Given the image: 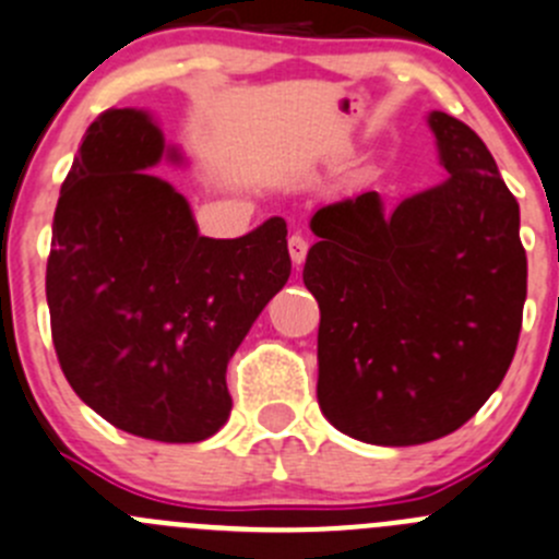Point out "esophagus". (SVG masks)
<instances>
[{
	"mask_svg": "<svg viewBox=\"0 0 559 559\" xmlns=\"http://www.w3.org/2000/svg\"><path fill=\"white\" fill-rule=\"evenodd\" d=\"M307 249H310V243H307V238L301 236V233H294V236L288 238V252H290V260H294L296 265L305 263Z\"/></svg>",
	"mask_w": 559,
	"mask_h": 559,
	"instance_id": "1",
	"label": "esophagus"
}]
</instances>
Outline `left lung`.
I'll use <instances>...</instances> for the list:
<instances>
[{"label":"left lung","mask_w":559,"mask_h":559,"mask_svg":"<svg viewBox=\"0 0 559 559\" xmlns=\"http://www.w3.org/2000/svg\"><path fill=\"white\" fill-rule=\"evenodd\" d=\"M430 129L450 178L384 211L379 191L316 211L305 285L321 307L318 403L359 442L459 430L502 384L527 299L519 203L480 136Z\"/></svg>","instance_id":"left-lung-1"}]
</instances>
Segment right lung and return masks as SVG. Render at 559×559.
I'll return each instance as SVG.
<instances>
[{"instance_id":"1","label":"right lung","mask_w":559,"mask_h":559,"mask_svg":"<svg viewBox=\"0 0 559 559\" xmlns=\"http://www.w3.org/2000/svg\"><path fill=\"white\" fill-rule=\"evenodd\" d=\"M167 151L145 111L106 109L60 189L46 265L68 384L126 433L203 442L227 423V362L290 276L288 227L205 238L147 169Z\"/></svg>"}]
</instances>
